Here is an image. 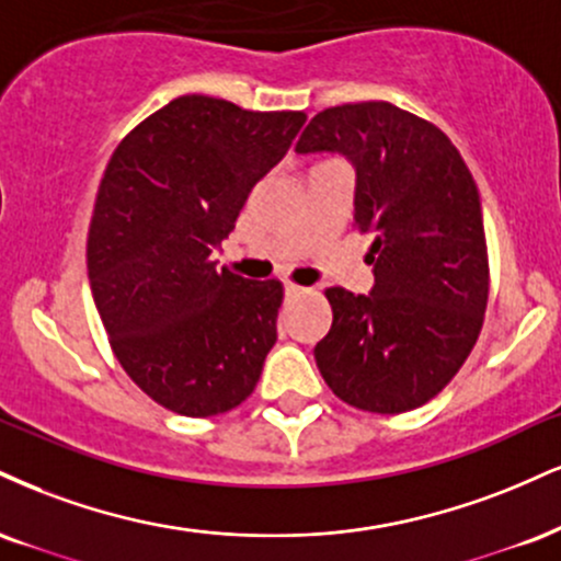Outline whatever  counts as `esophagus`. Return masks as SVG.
I'll use <instances>...</instances> for the list:
<instances>
[{"label":"esophagus","instance_id":"obj_1","mask_svg":"<svg viewBox=\"0 0 561 561\" xmlns=\"http://www.w3.org/2000/svg\"><path fill=\"white\" fill-rule=\"evenodd\" d=\"M285 293H287V295H302V293H306V287L295 285V282H287V285H285Z\"/></svg>","mask_w":561,"mask_h":561}]
</instances>
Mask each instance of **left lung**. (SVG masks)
<instances>
[{"instance_id":"8db88e82","label":"left lung","mask_w":561,"mask_h":561,"mask_svg":"<svg viewBox=\"0 0 561 561\" xmlns=\"http://www.w3.org/2000/svg\"><path fill=\"white\" fill-rule=\"evenodd\" d=\"M298 153L355 164V229L374 238L370 295L329 287L332 329L316 345L323 381L366 413L421 408L455 379L489 302L481 195L455 144L389 101L329 106Z\"/></svg>"}]
</instances>
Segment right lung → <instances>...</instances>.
Masks as SVG:
<instances>
[{
	"instance_id": "obj_1",
	"label": "right lung",
	"mask_w": 561,
	"mask_h": 561,
	"mask_svg": "<svg viewBox=\"0 0 561 561\" xmlns=\"http://www.w3.org/2000/svg\"><path fill=\"white\" fill-rule=\"evenodd\" d=\"M302 123L191 93L135 125L106 164L85 248L93 302L119 366L172 413H227L261 379L285 287L216 268L211 253Z\"/></svg>"
}]
</instances>
